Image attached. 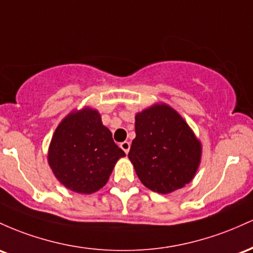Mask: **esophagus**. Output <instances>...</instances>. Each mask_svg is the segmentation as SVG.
Segmentation results:
<instances>
[{"instance_id": "34e87169", "label": "esophagus", "mask_w": 253, "mask_h": 253, "mask_svg": "<svg viewBox=\"0 0 253 253\" xmlns=\"http://www.w3.org/2000/svg\"><path fill=\"white\" fill-rule=\"evenodd\" d=\"M121 148L123 149L124 152H126V154H127V153H129V150H130V142H127V141L122 142V143H121Z\"/></svg>"}]
</instances>
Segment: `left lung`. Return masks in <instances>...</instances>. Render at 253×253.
Listing matches in <instances>:
<instances>
[{
  "label": "left lung",
  "mask_w": 253,
  "mask_h": 253,
  "mask_svg": "<svg viewBox=\"0 0 253 253\" xmlns=\"http://www.w3.org/2000/svg\"><path fill=\"white\" fill-rule=\"evenodd\" d=\"M136 137L129 157L146 188L169 194L195 177L202 146L183 117L166 104H155L135 116Z\"/></svg>",
  "instance_id": "obj_1"
}]
</instances>
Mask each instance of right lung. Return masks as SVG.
<instances>
[{
    "mask_svg": "<svg viewBox=\"0 0 253 253\" xmlns=\"http://www.w3.org/2000/svg\"><path fill=\"white\" fill-rule=\"evenodd\" d=\"M126 157L103 126L96 110L73 111L56 127L47 160L53 174L67 189L93 194L109 180L113 167Z\"/></svg>",
    "mask_w": 253,
    "mask_h": 253,
    "instance_id": "1",
    "label": "right lung"
}]
</instances>
